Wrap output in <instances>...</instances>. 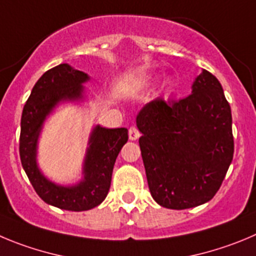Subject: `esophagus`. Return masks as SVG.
<instances>
[{
  "mask_svg": "<svg viewBox=\"0 0 256 256\" xmlns=\"http://www.w3.org/2000/svg\"><path fill=\"white\" fill-rule=\"evenodd\" d=\"M128 136H130V140H136L140 138V130H138L137 126H130V132H128Z\"/></svg>",
  "mask_w": 256,
  "mask_h": 256,
  "instance_id": "obj_1",
  "label": "esophagus"
}]
</instances>
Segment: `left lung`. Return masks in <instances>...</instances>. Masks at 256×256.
Masks as SVG:
<instances>
[{"instance_id":"obj_1","label":"left lung","mask_w":256,"mask_h":256,"mask_svg":"<svg viewBox=\"0 0 256 256\" xmlns=\"http://www.w3.org/2000/svg\"><path fill=\"white\" fill-rule=\"evenodd\" d=\"M136 122L152 198L170 210L210 200L234 157L231 108L218 80L203 70L190 95L152 100Z\"/></svg>"}]
</instances>
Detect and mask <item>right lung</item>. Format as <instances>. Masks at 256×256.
I'll list each match as a JSON object with an SVG mask.
<instances>
[{"instance_id": "obj_1", "label": "right lung", "mask_w": 256, "mask_h": 256, "mask_svg": "<svg viewBox=\"0 0 256 256\" xmlns=\"http://www.w3.org/2000/svg\"><path fill=\"white\" fill-rule=\"evenodd\" d=\"M90 77L67 63L46 71L32 88L21 116L20 158L32 188L46 203L66 210H88L108 196L112 168L122 147L128 140L126 128L96 126L88 138L84 161V179L64 186L50 182L36 164L38 140L46 116L60 102L84 99V84Z\"/></svg>"}]
</instances>
